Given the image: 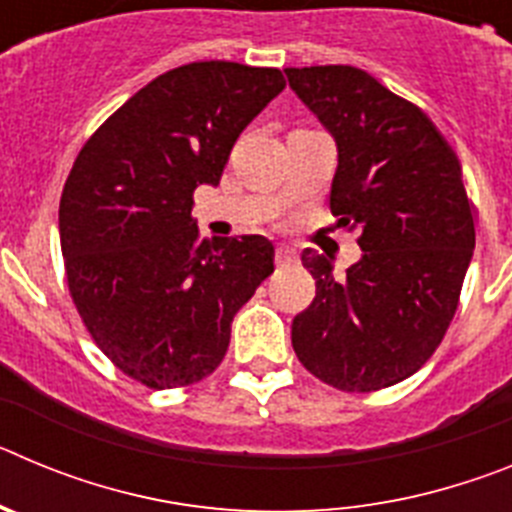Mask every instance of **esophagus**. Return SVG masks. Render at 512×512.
<instances>
[{
  "label": "esophagus",
  "instance_id": "34e87169",
  "mask_svg": "<svg viewBox=\"0 0 512 512\" xmlns=\"http://www.w3.org/2000/svg\"><path fill=\"white\" fill-rule=\"evenodd\" d=\"M274 256H277V264H289V261H295L297 259V251L292 246H277V253H274Z\"/></svg>",
  "mask_w": 512,
  "mask_h": 512
}]
</instances>
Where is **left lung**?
Masks as SVG:
<instances>
[{
    "mask_svg": "<svg viewBox=\"0 0 512 512\" xmlns=\"http://www.w3.org/2000/svg\"><path fill=\"white\" fill-rule=\"evenodd\" d=\"M338 148L330 212L359 228L346 274L305 248L315 300L292 320L307 372L343 392H374L431 359L454 318L474 251L456 153L428 115L354 66L284 69Z\"/></svg>",
    "mask_w": 512,
    "mask_h": 512,
    "instance_id": "1",
    "label": "left lung"
}]
</instances>
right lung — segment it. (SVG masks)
<instances>
[{
  "mask_svg": "<svg viewBox=\"0 0 512 512\" xmlns=\"http://www.w3.org/2000/svg\"><path fill=\"white\" fill-rule=\"evenodd\" d=\"M279 69L197 61L135 92L84 143L58 207L71 300L102 354L151 390L223 361L235 312L274 271L264 235L202 238L200 184L277 97Z\"/></svg>",
  "mask_w": 512,
  "mask_h": 512,
  "instance_id": "add662e5",
  "label": "right lung"
}]
</instances>
